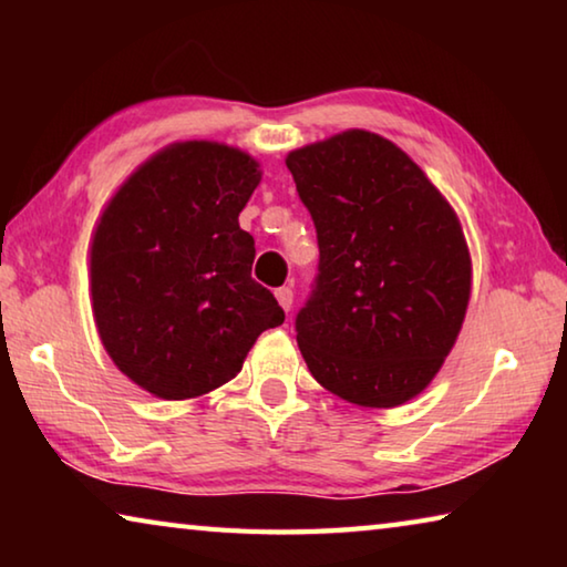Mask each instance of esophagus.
Segmentation results:
<instances>
[{"label":"esophagus","mask_w":567,"mask_h":567,"mask_svg":"<svg viewBox=\"0 0 567 567\" xmlns=\"http://www.w3.org/2000/svg\"><path fill=\"white\" fill-rule=\"evenodd\" d=\"M275 297H277V302H280V307H282L285 312H290V310H292V300H295V295H292L290 287H280V290L275 292Z\"/></svg>","instance_id":"34e87169"}]
</instances>
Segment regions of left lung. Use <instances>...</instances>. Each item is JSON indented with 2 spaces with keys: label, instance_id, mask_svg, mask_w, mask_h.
Listing matches in <instances>:
<instances>
[{
  "label": "left lung",
  "instance_id": "8db88e82",
  "mask_svg": "<svg viewBox=\"0 0 567 567\" xmlns=\"http://www.w3.org/2000/svg\"><path fill=\"white\" fill-rule=\"evenodd\" d=\"M285 162L320 247L295 320L307 368L352 405L398 408L430 385L463 328L473 265L455 209L375 132H340Z\"/></svg>",
  "mask_w": 567,
  "mask_h": 567
}]
</instances>
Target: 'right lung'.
Instances as JSON below:
<instances>
[{
	"label": "right lung",
	"instance_id": "right-lung-1",
	"mask_svg": "<svg viewBox=\"0 0 567 567\" xmlns=\"http://www.w3.org/2000/svg\"><path fill=\"white\" fill-rule=\"evenodd\" d=\"M257 159L219 142H175L114 192L90 249L92 312L112 362L162 400L233 380L282 307L252 280L255 239L239 213Z\"/></svg>",
	"mask_w": 567,
	"mask_h": 567
}]
</instances>
